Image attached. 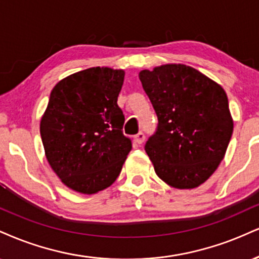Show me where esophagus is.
<instances>
[{
    "mask_svg": "<svg viewBox=\"0 0 259 259\" xmlns=\"http://www.w3.org/2000/svg\"><path fill=\"white\" fill-rule=\"evenodd\" d=\"M145 134H143L142 132H140L139 134H136L135 136H134V141H135L138 145H141V143L145 141Z\"/></svg>",
    "mask_w": 259,
    "mask_h": 259,
    "instance_id": "1",
    "label": "esophagus"
}]
</instances>
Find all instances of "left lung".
<instances>
[{
    "label": "left lung",
    "instance_id": "1",
    "mask_svg": "<svg viewBox=\"0 0 259 259\" xmlns=\"http://www.w3.org/2000/svg\"><path fill=\"white\" fill-rule=\"evenodd\" d=\"M158 117L145 145L158 177L191 189L216 171L233 134L222 87L191 66L169 64L139 73Z\"/></svg>",
    "mask_w": 259,
    "mask_h": 259
}]
</instances>
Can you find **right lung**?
<instances>
[{"mask_svg": "<svg viewBox=\"0 0 259 259\" xmlns=\"http://www.w3.org/2000/svg\"><path fill=\"white\" fill-rule=\"evenodd\" d=\"M123 82V70L92 67L52 90L40 138L52 169L73 191L94 194L110 187L132 151L117 104Z\"/></svg>", "mask_w": 259, "mask_h": 259, "instance_id": "right-lung-1", "label": "right lung"}]
</instances>
